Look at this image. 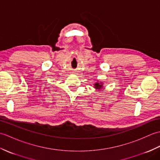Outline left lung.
<instances>
[{
    "label": "left lung",
    "instance_id": "obj_1",
    "mask_svg": "<svg viewBox=\"0 0 160 160\" xmlns=\"http://www.w3.org/2000/svg\"><path fill=\"white\" fill-rule=\"evenodd\" d=\"M95 86H96V89H98V87H101V86H102V85H100V84H99L98 83H96V84H95Z\"/></svg>",
    "mask_w": 160,
    "mask_h": 160
}]
</instances>
